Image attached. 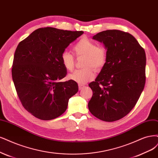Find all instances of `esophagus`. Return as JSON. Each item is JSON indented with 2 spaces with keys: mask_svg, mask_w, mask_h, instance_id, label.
<instances>
[{
  "mask_svg": "<svg viewBox=\"0 0 158 158\" xmlns=\"http://www.w3.org/2000/svg\"><path fill=\"white\" fill-rule=\"evenodd\" d=\"M84 87V85H82V84H79L78 85V88H79V90H81V89H82Z\"/></svg>",
  "mask_w": 158,
  "mask_h": 158,
  "instance_id": "34e87169",
  "label": "esophagus"
}]
</instances>
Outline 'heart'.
<instances>
[{
    "instance_id": "heart-1",
    "label": "heart",
    "mask_w": 158,
    "mask_h": 158,
    "mask_svg": "<svg viewBox=\"0 0 158 158\" xmlns=\"http://www.w3.org/2000/svg\"><path fill=\"white\" fill-rule=\"evenodd\" d=\"M73 51L77 57L84 56L83 69L77 70L69 75L71 80L82 84L94 79L95 74L94 69L98 70L105 66L108 57L106 49L87 37L80 39L73 46ZM61 62L68 71H72L74 67V57L71 53L64 51L61 55Z\"/></svg>"
}]
</instances>
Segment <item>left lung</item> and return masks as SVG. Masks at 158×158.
Wrapping results in <instances>:
<instances>
[{
    "instance_id": "obj_1",
    "label": "left lung",
    "mask_w": 158,
    "mask_h": 158,
    "mask_svg": "<svg viewBox=\"0 0 158 158\" xmlns=\"http://www.w3.org/2000/svg\"><path fill=\"white\" fill-rule=\"evenodd\" d=\"M93 39L102 42L107 61L89 86L93 96L88 102L90 112L105 122L126 116L134 108L146 81V54L131 34L119 30H106Z\"/></svg>"
}]
</instances>
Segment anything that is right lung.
I'll list each match as a JSON object with an SVG mask.
<instances>
[{
    "instance_id": "right-lung-1",
    "label": "right lung",
    "mask_w": 158,
    "mask_h": 158,
    "mask_svg": "<svg viewBox=\"0 0 158 158\" xmlns=\"http://www.w3.org/2000/svg\"><path fill=\"white\" fill-rule=\"evenodd\" d=\"M84 33L44 27L35 30L16 48L12 75L25 109L36 118L50 120L67 110L69 99L78 91L73 80L61 81L67 70L61 55Z\"/></svg>"
}]
</instances>
